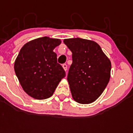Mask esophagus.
Here are the masks:
<instances>
[{"mask_svg":"<svg viewBox=\"0 0 133 133\" xmlns=\"http://www.w3.org/2000/svg\"><path fill=\"white\" fill-rule=\"evenodd\" d=\"M62 66H63V70H64L66 72L67 68H68V66H67V65L66 64H63Z\"/></svg>","mask_w":133,"mask_h":133,"instance_id":"obj_1","label":"esophagus"}]
</instances>
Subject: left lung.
<instances>
[{"mask_svg":"<svg viewBox=\"0 0 133 133\" xmlns=\"http://www.w3.org/2000/svg\"><path fill=\"white\" fill-rule=\"evenodd\" d=\"M63 43L72 52L67 79L72 97L81 104L92 103L109 82L111 62L94 41L73 38L64 39Z\"/></svg>","mask_w":133,"mask_h":133,"instance_id":"left-lung-1","label":"left lung"}]
</instances>
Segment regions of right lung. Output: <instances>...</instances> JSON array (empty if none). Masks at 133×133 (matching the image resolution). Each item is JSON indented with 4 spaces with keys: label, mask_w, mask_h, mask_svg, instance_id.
Masks as SVG:
<instances>
[{
    "label": "right lung",
    "mask_w": 133,
    "mask_h": 133,
    "mask_svg": "<svg viewBox=\"0 0 133 133\" xmlns=\"http://www.w3.org/2000/svg\"><path fill=\"white\" fill-rule=\"evenodd\" d=\"M61 43L60 39L44 36L30 41L20 50L14 71L23 90L32 98L42 100L52 96L65 76L53 52Z\"/></svg>",
    "instance_id": "obj_1"
}]
</instances>
